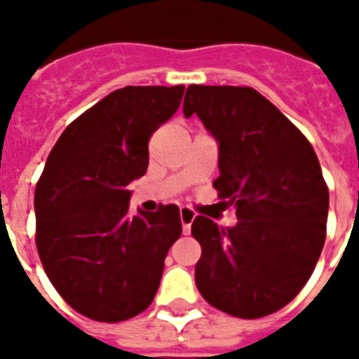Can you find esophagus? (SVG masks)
<instances>
[{"label":"esophagus","instance_id":"34e87169","mask_svg":"<svg viewBox=\"0 0 359 359\" xmlns=\"http://www.w3.org/2000/svg\"><path fill=\"white\" fill-rule=\"evenodd\" d=\"M194 219H195V212L191 210V208L188 206L180 208V221H182V231H184V236H189Z\"/></svg>","mask_w":359,"mask_h":359}]
</instances>
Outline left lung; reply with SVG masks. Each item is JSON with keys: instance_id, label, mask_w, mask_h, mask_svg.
Instances as JSON below:
<instances>
[{"instance_id": "1", "label": "left lung", "mask_w": 359, "mask_h": 359, "mask_svg": "<svg viewBox=\"0 0 359 359\" xmlns=\"http://www.w3.org/2000/svg\"><path fill=\"white\" fill-rule=\"evenodd\" d=\"M194 113L219 142L213 188L237 215L233 228L195 217L197 288L236 318L273 314L305 287L327 237L328 188L314 147L252 87L189 86L184 114Z\"/></svg>"}]
</instances>
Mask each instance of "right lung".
I'll use <instances>...</instances> for the list:
<instances>
[{
    "label": "right lung",
    "mask_w": 359,
    "mask_h": 359,
    "mask_svg": "<svg viewBox=\"0 0 359 359\" xmlns=\"http://www.w3.org/2000/svg\"><path fill=\"white\" fill-rule=\"evenodd\" d=\"M184 87L116 89L69 123L34 191L36 248L63 301L118 323L151 305L168 250L182 233L179 208L129 212L128 186L149 164V138L179 109Z\"/></svg>",
    "instance_id": "1"
}]
</instances>
